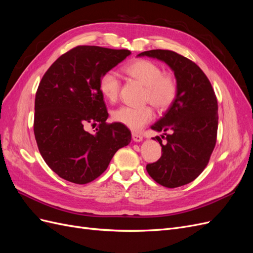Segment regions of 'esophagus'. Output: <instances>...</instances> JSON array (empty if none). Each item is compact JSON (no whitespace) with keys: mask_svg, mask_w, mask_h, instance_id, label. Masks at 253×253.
<instances>
[{"mask_svg":"<svg viewBox=\"0 0 253 253\" xmlns=\"http://www.w3.org/2000/svg\"><path fill=\"white\" fill-rule=\"evenodd\" d=\"M132 138L135 142L142 141V136L139 135V134H137V133H132Z\"/></svg>","mask_w":253,"mask_h":253,"instance_id":"esophagus-1","label":"esophagus"}]
</instances>
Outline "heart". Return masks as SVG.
<instances>
[{
  "mask_svg": "<svg viewBox=\"0 0 253 253\" xmlns=\"http://www.w3.org/2000/svg\"><path fill=\"white\" fill-rule=\"evenodd\" d=\"M122 72L128 77L145 86L144 101L151 102L158 110H167L175 102L178 94V83L171 74H165L163 68L150 60L138 59L122 67ZM99 89L110 102L117 100L120 82L113 73H105L99 80ZM154 117L151 105L142 108L121 106L113 114V118L120 125L139 131Z\"/></svg>",
  "mask_w": 253,
  "mask_h": 253,
  "instance_id": "obj_1",
  "label": "heart"
}]
</instances>
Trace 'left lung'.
Listing matches in <instances>:
<instances>
[{
	"instance_id": "1",
	"label": "left lung",
	"mask_w": 253,
	"mask_h": 253,
	"mask_svg": "<svg viewBox=\"0 0 253 253\" xmlns=\"http://www.w3.org/2000/svg\"><path fill=\"white\" fill-rule=\"evenodd\" d=\"M144 56L164 61L178 83L175 102L151 126L167 135V144H163L158 136L153 138L162 145V157L147 165L149 175L157 183L177 188L193 181L209 163L217 135L216 96L205 73L188 58L166 49H152L138 55ZM167 130L171 134H167Z\"/></svg>"
}]
</instances>
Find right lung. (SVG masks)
<instances>
[{
	"label": "right lung",
	"mask_w": 253,
	"mask_h": 253,
	"mask_svg": "<svg viewBox=\"0 0 253 253\" xmlns=\"http://www.w3.org/2000/svg\"><path fill=\"white\" fill-rule=\"evenodd\" d=\"M131 51L81 45L59 57L38 87L34 132L45 163L61 178L78 185L96 179L115 153L131 142L128 128L109 117L99 89L101 76ZM98 125L95 134L85 131Z\"/></svg>",
	"instance_id": "add662e5"
}]
</instances>
